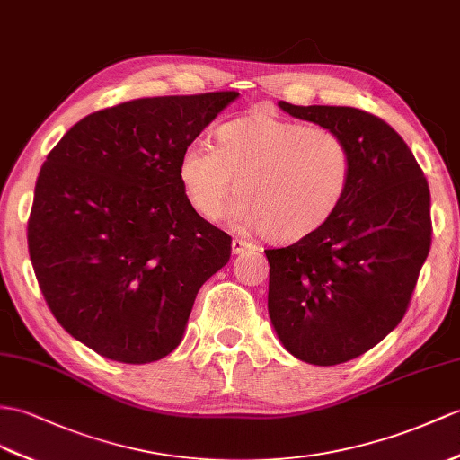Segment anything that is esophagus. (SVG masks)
Segmentation results:
<instances>
[{
  "label": "esophagus",
  "instance_id": "34e87169",
  "mask_svg": "<svg viewBox=\"0 0 460 460\" xmlns=\"http://www.w3.org/2000/svg\"><path fill=\"white\" fill-rule=\"evenodd\" d=\"M245 250H257L253 243H250V242H245V240H232V253H243Z\"/></svg>",
  "mask_w": 460,
  "mask_h": 460
}]
</instances>
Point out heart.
Segmentation results:
<instances>
[{"label":"heart","mask_w":460,"mask_h":460,"mask_svg":"<svg viewBox=\"0 0 460 460\" xmlns=\"http://www.w3.org/2000/svg\"><path fill=\"white\" fill-rule=\"evenodd\" d=\"M179 181L205 220L290 243L310 236L338 210L351 181V152L333 130L271 115H252L217 130V146L193 142L179 160Z\"/></svg>","instance_id":"obj_1"}]
</instances>
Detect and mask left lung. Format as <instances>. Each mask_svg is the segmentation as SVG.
<instances>
[{
	"label": "left lung",
	"instance_id": "1",
	"mask_svg": "<svg viewBox=\"0 0 460 460\" xmlns=\"http://www.w3.org/2000/svg\"><path fill=\"white\" fill-rule=\"evenodd\" d=\"M351 152V181L333 217L269 261V318L296 359L332 367L367 353L404 318L429 253V187L408 144L353 107L290 105Z\"/></svg>",
	"mask_w": 460,
	"mask_h": 460
}]
</instances>
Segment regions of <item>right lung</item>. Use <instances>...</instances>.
Wrapping results in <instances>:
<instances>
[{
  "mask_svg": "<svg viewBox=\"0 0 460 460\" xmlns=\"http://www.w3.org/2000/svg\"><path fill=\"white\" fill-rule=\"evenodd\" d=\"M238 92L146 97L87 115L40 167L27 240L54 318L111 361H160L232 238L200 218L181 154Z\"/></svg>",
  "mask_w": 460,
  "mask_h": 460,
  "instance_id": "right-lung-1",
  "label": "right lung"
}]
</instances>
